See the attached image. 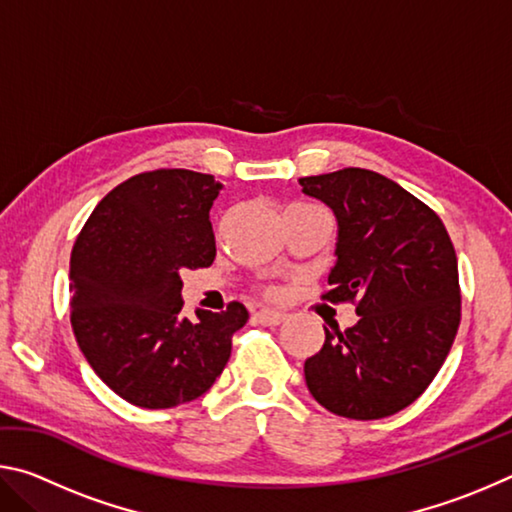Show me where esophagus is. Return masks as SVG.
I'll list each match as a JSON object with an SVG mask.
<instances>
[{"instance_id": "1", "label": "esophagus", "mask_w": 512, "mask_h": 512, "mask_svg": "<svg viewBox=\"0 0 512 512\" xmlns=\"http://www.w3.org/2000/svg\"><path fill=\"white\" fill-rule=\"evenodd\" d=\"M255 318L262 325H280L282 320L287 318V314H284V311H280V309H259Z\"/></svg>"}]
</instances>
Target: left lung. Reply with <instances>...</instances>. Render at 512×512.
Segmentation results:
<instances>
[{
    "label": "left lung",
    "mask_w": 512,
    "mask_h": 512,
    "mask_svg": "<svg viewBox=\"0 0 512 512\" xmlns=\"http://www.w3.org/2000/svg\"><path fill=\"white\" fill-rule=\"evenodd\" d=\"M336 219V262L323 298L357 302L359 320L325 327L305 361L309 393L327 411L379 420L418 400L461 323L458 262L443 221L391 178L341 169L298 180Z\"/></svg>",
    "instance_id": "obj_1"
}]
</instances>
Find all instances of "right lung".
I'll use <instances>...</instances> for the list:
<instances>
[{
    "label": "right lung",
    "mask_w": 512,
    "mask_h": 512,
    "mask_svg": "<svg viewBox=\"0 0 512 512\" xmlns=\"http://www.w3.org/2000/svg\"><path fill=\"white\" fill-rule=\"evenodd\" d=\"M223 189L210 173L160 169L117 185L85 221L69 262L76 343L126 402L171 409L201 397L230 359L248 309H183V268L214 262L210 223Z\"/></svg>",
    "instance_id": "1"
}]
</instances>
